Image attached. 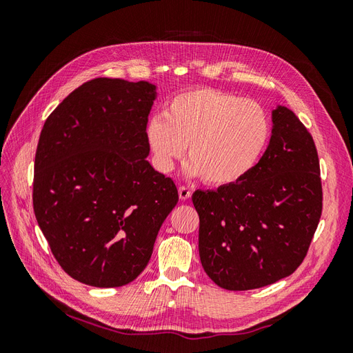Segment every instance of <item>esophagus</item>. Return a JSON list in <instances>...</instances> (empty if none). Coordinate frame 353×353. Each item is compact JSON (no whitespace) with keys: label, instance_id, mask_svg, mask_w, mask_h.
<instances>
[{"label":"esophagus","instance_id":"34e87169","mask_svg":"<svg viewBox=\"0 0 353 353\" xmlns=\"http://www.w3.org/2000/svg\"><path fill=\"white\" fill-rule=\"evenodd\" d=\"M178 194H179L181 200H188L191 197V190L183 185V187L178 188Z\"/></svg>","mask_w":353,"mask_h":353}]
</instances>
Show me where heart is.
<instances>
[{
    "label": "heart",
    "mask_w": 353,
    "mask_h": 353,
    "mask_svg": "<svg viewBox=\"0 0 353 353\" xmlns=\"http://www.w3.org/2000/svg\"><path fill=\"white\" fill-rule=\"evenodd\" d=\"M271 138V121L261 104L240 95L196 88L174 95L165 114L145 126V141L160 172L172 170L188 145L184 172L210 185L240 183L258 165Z\"/></svg>",
    "instance_id": "heart-1"
}]
</instances>
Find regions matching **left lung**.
<instances>
[{
	"mask_svg": "<svg viewBox=\"0 0 353 353\" xmlns=\"http://www.w3.org/2000/svg\"><path fill=\"white\" fill-rule=\"evenodd\" d=\"M271 119L270 144L248 176L193 194L200 262L209 279L227 290H252L293 274L321 218L311 134L284 105H276Z\"/></svg>",
	"mask_w": 353,
	"mask_h": 353,
	"instance_id": "1",
	"label": "left lung"
}]
</instances>
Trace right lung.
<instances>
[{"instance_id": "obj_1", "label": "right lung", "mask_w": 353, "mask_h": 353, "mask_svg": "<svg viewBox=\"0 0 353 353\" xmlns=\"http://www.w3.org/2000/svg\"><path fill=\"white\" fill-rule=\"evenodd\" d=\"M157 87L97 78L70 92L42 128L34 210L54 258L94 287L134 281L178 203L174 181L148 163Z\"/></svg>"}]
</instances>
